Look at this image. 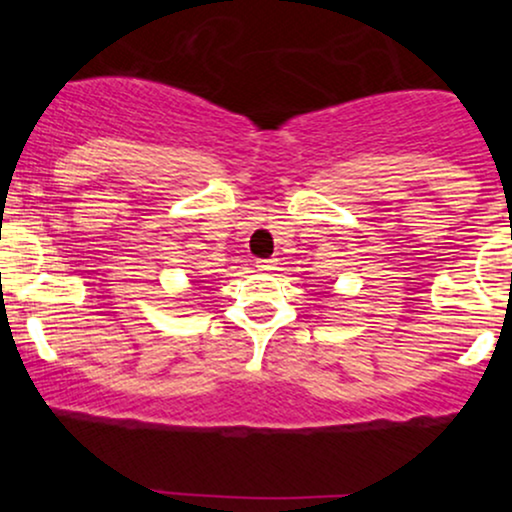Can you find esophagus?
<instances>
[{
    "mask_svg": "<svg viewBox=\"0 0 512 512\" xmlns=\"http://www.w3.org/2000/svg\"><path fill=\"white\" fill-rule=\"evenodd\" d=\"M276 264H279V260H274V257H272V260H257L255 267L260 269V272H274Z\"/></svg>",
    "mask_w": 512,
    "mask_h": 512,
    "instance_id": "1",
    "label": "esophagus"
}]
</instances>
